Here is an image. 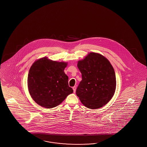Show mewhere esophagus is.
I'll list each match as a JSON object with an SVG mask.
<instances>
[{"instance_id": "esophagus-1", "label": "esophagus", "mask_w": 147, "mask_h": 147, "mask_svg": "<svg viewBox=\"0 0 147 147\" xmlns=\"http://www.w3.org/2000/svg\"><path fill=\"white\" fill-rule=\"evenodd\" d=\"M72 89H73V90H74V92L75 93V92H76V86L73 87H72Z\"/></svg>"}]
</instances>
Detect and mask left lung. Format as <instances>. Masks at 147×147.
<instances>
[{
  "label": "left lung",
  "mask_w": 147,
  "mask_h": 147,
  "mask_svg": "<svg viewBox=\"0 0 147 147\" xmlns=\"http://www.w3.org/2000/svg\"><path fill=\"white\" fill-rule=\"evenodd\" d=\"M82 80L76 94L84 106L98 109L113 98L116 87V75L109 60L99 53H90L79 61Z\"/></svg>",
  "instance_id": "1"
}]
</instances>
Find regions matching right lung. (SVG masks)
Wrapping results in <instances>:
<instances>
[{"instance_id": "right-lung-1", "label": "right lung", "mask_w": 147, "mask_h": 147, "mask_svg": "<svg viewBox=\"0 0 147 147\" xmlns=\"http://www.w3.org/2000/svg\"><path fill=\"white\" fill-rule=\"evenodd\" d=\"M67 63L44 57L36 61L28 73V88L33 100L41 106L52 108L72 94L68 77L64 72Z\"/></svg>"}]
</instances>
